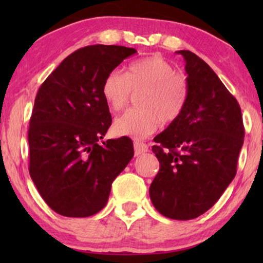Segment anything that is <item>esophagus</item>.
I'll list each match as a JSON object with an SVG mask.
<instances>
[{
    "label": "esophagus",
    "instance_id": "1",
    "mask_svg": "<svg viewBox=\"0 0 263 263\" xmlns=\"http://www.w3.org/2000/svg\"><path fill=\"white\" fill-rule=\"evenodd\" d=\"M134 149H135L136 154H141V153H145V152H147V151H148V146H147L146 143H143V142L134 141Z\"/></svg>",
    "mask_w": 263,
    "mask_h": 263
}]
</instances>
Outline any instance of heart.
Here are the masks:
<instances>
[{
    "mask_svg": "<svg viewBox=\"0 0 263 263\" xmlns=\"http://www.w3.org/2000/svg\"><path fill=\"white\" fill-rule=\"evenodd\" d=\"M132 92H141L136 102L139 107L117 117L114 132L134 139L153 134L161 122H175L188 100L185 78L159 56L134 61L128 64L124 74L114 69L104 79L102 96L111 110L124 109Z\"/></svg>",
    "mask_w": 263,
    "mask_h": 263,
    "instance_id": "obj_1",
    "label": "heart"
}]
</instances>
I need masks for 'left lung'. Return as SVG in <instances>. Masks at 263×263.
<instances>
[{"label": "left lung", "instance_id": "1", "mask_svg": "<svg viewBox=\"0 0 263 263\" xmlns=\"http://www.w3.org/2000/svg\"><path fill=\"white\" fill-rule=\"evenodd\" d=\"M188 100L181 116L154 138L160 168L149 186L164 217L190 220L207 212L237 172L244 142L240 106L213 69L188 50Z\"/></svg>", "mask_w": 263, "mask_h": 263}]
</instances>
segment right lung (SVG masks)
Returning a JSON list of instances; mask_svg holds the SVG:
<instances>
[{
    "label": "right lung",
    "mask_w": 263,
    "mask_h": 263,
    "mask_svg": "<svg viewBox=\"0 0 263 263\" xmlns=\"http://www.w3.org/2000/svg\"><path fill=\"white\" fill-rule=\"evenodd\" d=\"M135 49L89 45L66 57L35 96L28 128L31 178L43 200L64 217L102 211L114 179L134 156L127 136L98 141L112 118L102 96L104 79Z\"/></svg>",
    "instance_id": "right-lung-1"
}]
</instances>
